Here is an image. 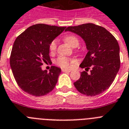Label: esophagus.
Returning a JSON list of instances; mask_svg holds the SVG:
<instances>
[{
    "mask_svg": "<svg viewBox=\"0 0 129 129\" xmlns=\"http://www.w3.org/2000/svg\"><path fill=\"white\" fill-rule=\"evenodd\" d=\"M61 72H71V70H66V69H61Z\"/></svg>",
    "mask_w": 129,
    "mask_h": 129,
    "instance_id": "1",
    "label": "esophagus"
}]
</instances>
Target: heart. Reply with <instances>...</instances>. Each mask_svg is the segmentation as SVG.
<instances>
[{
  "label": "heart",
  "mask_w": 129,
  "mask_h": 129,
  "mask_svg": "<svg viewBox=\"0 0 129 129\" xmlns=\"http://www.w3.org/2000/svg\"><path fill=\"white\" fill-rule=\"evenodd\" d=\"M64 39L68 44L70 45L72 47H76L79 45V39L75 35H73V34L67 35L65 36ZM57 40L56 39L53 40L49 45V51H50V54H55L56 50H57ZM55 63L57 66L61 67V68L69 69V68H72L75 64V61L74 59L68 58V57H65V56H59L56 59Z\"/></svg>",
  "instance_id": "obj_1"
}]
</instances>
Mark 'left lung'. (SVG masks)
Instances as JSON below:
<instances>
[{
  "instance_id": "left-lung-1",
  "label": "left lung",
  "mask_w": 129,
  "mask_h": 129,
  "mask_svg": "<svg viewBox=\"0 0 129 129\" xmlns=\"http://www.w3.org/2000/svg\"><path fill=\"white\" fill-rule=\"evenodd\" d=\"M66 31L74 32L82 38L88 52L79 66L89 70L91 74L82 72L74 83L75 88L87 96H95L111 86L120 68L118 42L105 28L92 23L69 26Z\"/></svg>"
}]
</instances>
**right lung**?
<instances>
[{"label":"right lung","mask_w":129,"mask_h":129,"mask_svg":"<svg viewBox=\"0 0 129 129\" xmlns=\"http://www.w3.org/2000/svg\"><path fill=\"white\" fill-rule=\"evenodd\" d=\"M66 27L37 24L28 28L14 42L10 64L16 81L24 91L36 97L52 91L61 69L52 66L43 71L44 63H51L49 45Z\"/></svg>","instance_id":"obj_1"}]
</instances>
